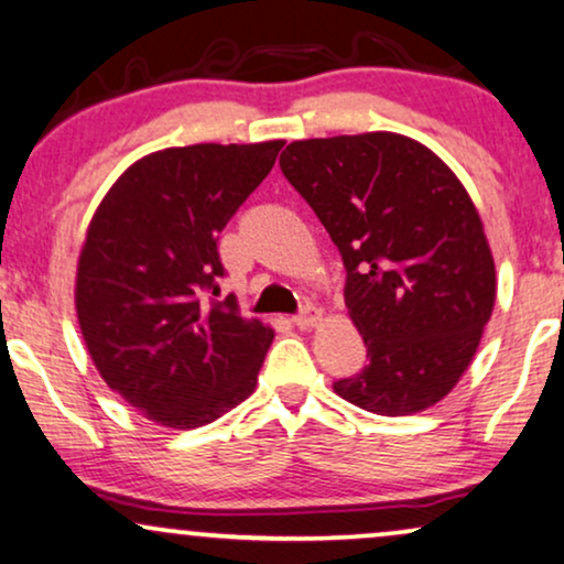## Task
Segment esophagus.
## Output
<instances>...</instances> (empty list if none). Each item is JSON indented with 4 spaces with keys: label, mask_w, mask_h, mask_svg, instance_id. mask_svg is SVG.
Returning a JSON list of instances; mask_svg holds the SVG:
<instances>
[{
    "label": "esophagus",
    "mask_w": 564,
    "mask_h": 564,
    "mask_svg": "<svg viewBox=\"0 0 564 564\" xmlns=\"http://www.w3.org/2000/svg\"><path fill=\"white\" fill-rule=\"evenodd\" d=\"M318 318H322V311L316 305H305L301 314L293 316V324L301 326V329H311V326L318 324Z\"/></svg>",
    "instance_id": "34e87169"
}]
</instances>
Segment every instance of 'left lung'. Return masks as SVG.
Segmentation results:
<instances>
[{"mask_svg": "<svg viewBox=\"0 0 564 564\" xmlns=\"http://www.w3.org/2000/svg\"><path fill=\"white\" fill-rule=\"evenodd\" d=\"M280 166L343 256L345 305L366 343L368 364L335 392L377 415L440 402L474 360L497 295L460 180L398 133L295 141Z\"/></svg>", "mask_w": 564, "mask_h": 564, "instance_id": "1", "label": "left lung"}]
</instances>
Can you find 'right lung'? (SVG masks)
Here are the masks:
<instances>
[{
	"label": "right lung",
	"instance_id": "obj_1",
	"mask_svg": "<svg viewBox=\"0 0 564 564\" xmlns=\"http://www.w3.org/2000/svg\"><path fill=\"white\" fill-rule=\"evenodd\" d=\"M284 141L198 143L143 156L90 219L75 280L83 339L101 379L149 421L196 429L253 392L274 332L246 322L217 240Z\"/></svg>",
	"mask_w": 564,
	"mask_h": 564
}]
</instances>
